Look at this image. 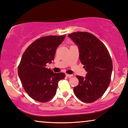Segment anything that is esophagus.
<instances>
[{
  "label": "esophagus",
  "instance_id": "esophagus-1",
  "mask_svg": "<svg viewBox=\"0 0 128 128\" xmlns=\"http://www.w3.org/2000/svg\"><path fill=\"white\" fill-rule=\"evenodd\" d=\"M66 77H72V76H73V75H72V74H66Z\"/></svg>",
  "mask_w": 128,
  "mask_h": 128
}]
</instances>
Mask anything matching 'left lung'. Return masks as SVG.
Instances as JSON below:
<instances>
[{
    "instance_id": "8db88e82",
    "label": "left lung",
    "mask_w": 128,
    "mask_h": 128,
    "mask_svg": "<svg viewBox=\"0 0 128 128\" xmlns=\"http://www.w3.org/2000/svg\"><path fill=\"white\" fill-rule=\"evenodd\" d=\"M78 46L79 58L87 72L84 77L77 76L79 84L74 88L76 97L85 103H92L104 93L112 72V61L106 46L94 35L86 32L68 35Z\"/></svg>"
}]
</instances>
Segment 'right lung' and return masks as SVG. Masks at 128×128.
I'll use <instances>...</instances> for the list:
<instances>
[{
  "label": "right lung",
  "instance_id": "add662e5",
  "mask_svg": "<svg viewBox=\"0 0 128 128\" xmlns=\"http://www.w3.org/2000/svg\"><path fill=\"white\" fill-rule=\"evenodd\" d=\"M62 36H48L32 42L24 52L18 72L24 90L34 100L46 102L56 94L58 83L65 77L63 72L55 73L46 68L54 60L56 48Z\"/></svg>",
  "mask_w": 128,
  "mask_h": 128
}]
</instances>
